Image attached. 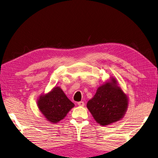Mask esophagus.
<instances>
[{"instance_id": "esophagus-1", "label": "esophagus", "mask_w": 158, "mask_h": 158, "mask_svg": "<svg viewBox=\"0 0 158 158\" xmlns=\"http://www.w3.org/2000/svg\"><path fill=\"white\" fill-rule=\"evenodd\" d=\"M77 104L79 106H81V107H83L85 106V103L83 102H79L77 103Z\"/></svg>"}]
</instances>
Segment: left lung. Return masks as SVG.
Returning a JSON list of instances; mask_svg holds the SVG:
<instances>
[{
    "label": "left lung",
    "mask_w": 158,
    "mask_h": 158,
    "mask_svg": "<svg viewBox=\"0 0 158 158\" xmlns=\"http://www.w3.org/2000/svg\"><path fill=\"white\" fill-rule=\"evenodd\" d=\"M129 105V98L118 86L117 80L110 77L87 102L86 107L97 123L110 125L124 117Z\"/></svg>",
    "instance_id": "8db88e82"
}]
</instances>
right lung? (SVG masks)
<instances>
[{
	"mask_svg": "<svg viewBox=\"0 0 158 158\" xmlns=\"http://www.w3.org/2000/svg\"><path fill=\"white\" fill-rule=\"evenodd\" d=\"M40 113L51 123L56 124L65 118L75 105L70 101L60 86H55L37 100Z\"/></svg>",
	"mask_w": 158,
	"mask_h": 158,
	"instance_id": "1",
	"label": "right lung"
}]
</instances>
